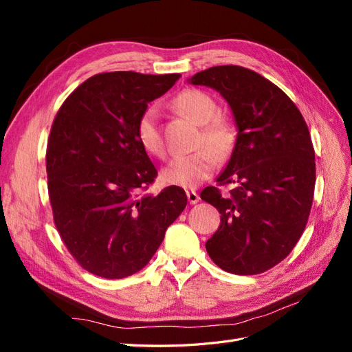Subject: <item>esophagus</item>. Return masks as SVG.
I'll return each mask as SVG.
<instances>
[{"label": "esophagus", "mask_w": 352, "mask_h": 352, "mask_svg": "<svg viewBox=\"0 0 352 352\" xmlns=\"http://www.w3.org/2000/svg\"><path fill=\"white\" fill-rule=\"evenodd\" d=\"M186 197H188V201H189V204H197V202L199 201V195L195 192L194 189H188L186 190Z\"/></svg>", "instance_id": "1"}]
</instances>
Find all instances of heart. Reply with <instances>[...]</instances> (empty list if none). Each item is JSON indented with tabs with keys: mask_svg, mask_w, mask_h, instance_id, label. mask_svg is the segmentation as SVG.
Masks as SVG:
<instances>
[{
	"mask_svg": "<svg viewBox=\"0 0 352 352\" xmlns=\"http://www.w3.org/2000/svg\"><path fill=\"white\" fill-rule=\"evenodd\" d=\"M175 105L189 119L202 124L201 144H207L198 151L176 155L163 168L162 179L167 185L195 188L211 176L220 160L228 158L236 144V129L229 120L217 117L219 107L208 94L199 89H186L175 98ZM136 140L150 155L162 157L164 142L155 107L145 109L136 122Z\"/></svg>",
	"mask_w": 352,
	"mask_h": 352,
	"instance_id": "1",
	"label": "heart"
}]
</instances>
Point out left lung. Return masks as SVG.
I'll return each mask as SVG.
<instances>
[{
	"instance_id": "obj_1",
	"label": "left lung",
	"mask_w": 352,
	"mask_h": 352,
	"mask_svg": "<svg viewBox=\"0 0 352 352\" xmlns=\"http://www.w3.org/2000/svg\"><path fill=\"white\" fill-rule=\"evenodd\" d=\"M217 91L236 124V144L217 182L201 199L221 214L206 248L220 269L258 274L289 254L301 238L316 184L310 132L291 98L261 74L241 66H216L188 79Z\"/></svg>"
}]
</instances>
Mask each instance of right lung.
<instances>
[{
  "mask_svg": "<svg viewBox=\"0 0 352 352\" xmlns=\"http://www.w3.org/2000/svg\"><path fill=\"white\" fill-rule=\"evenodd\" d=\"M179 78L95 74L69 95L52 123L47 175L56 228L82 267L101 278L142 270L186 207L179 186L144 194L157 170L135 132L148 102Z\"/></svg>",
  "mask_w": 352,
  "mask_h": 352,
  "instance_id": "1",
  "label": "right lung"
}]
</instances>
